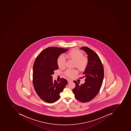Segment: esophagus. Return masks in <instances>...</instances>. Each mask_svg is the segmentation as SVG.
<instances>
[{"instance_id": "1", "label": "esophagus", "mask_w": 131, "mask_h": 131, "mask_svg": "<svg viewBox=\"0 0 131 131\" xmlns=\"http://www.w3.org/2000/svg\"><path fill=\"white\" fill-rule=\"evenodd\" d=\"M68 83H70V82H71L72 81V80H71V79H68Z\"/></svg>"}]
</instances>
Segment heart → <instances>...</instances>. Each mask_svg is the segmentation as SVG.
<instances>
[{
	"label": "heart",
	"instance_id": "heart-1",
	"mask_svg": "<svg viewBox=\"0 0 131 131\" xmlns=\"http://www.w3.org/2000/svg\"><path fill=\"white\" fill-rule=\"evenodd\" d=\"M65 57L74 61L75 67L80 71L85 70L88 64V58L84 57L83 53L76 49L70 51L65 55ZM65 57L63 55H61L58 58V65L60 69H64L66 67L67 60ZM64 73L69 78H72L77 74L78 72L75 70L67 69Z\"/></svg>",
	"mask_w": 131,
	"mask_h": 131
}]
</instances>
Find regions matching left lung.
Here are the masks:
<instances>
[{
	"label": "left lung",
	"mask_w": 131,
	"mask_h": 131,
	"mask_svg": "<svg viewBox=\"0 0 131 131\" xmlns=\"http://www.w3.org/2000/svg\"><path fill=\"white\" fill-rule=\"evenodd\" d=\"M81 49L88 55V64L83 74L84 76L80 78H85V82L80 85L76 81H74L75 87L73 91L76 99L82 102H87L99 94L104 77V69L99 57L94 51L85 46Z\"/></svg>",
	"instance_id": "left-lung-1"
}]
</instances>
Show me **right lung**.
Returning a JSON list of instances; mask_svg holds the SVG:
<instances>
[{
	"label": "right lung",
	"mask_w": 131,
	"mask_h": 131,
	"mask_svg": "<svg viewBox=\"0 0 131 131\" xmlns=\"http://www.w3.org/2000/svg\"><path fill=\"white\" fill-rule=\"evenodd\" d=\"M69 49L51 47L46 48L37 56L33 66L32 83L39 96L46 102L53 103L60 98V94L63 91L68 81L61 78L53 80L52 75L58 68L57 60L62 53Z\"/></svg>",
	"instance_id": "1"
}]
</instances>
